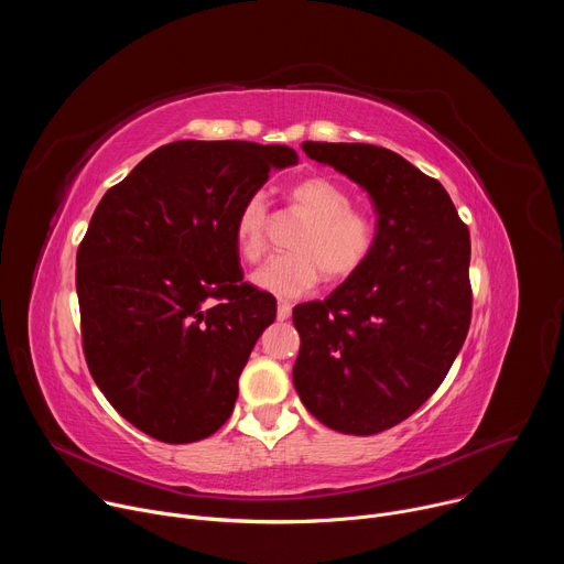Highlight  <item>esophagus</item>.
I'll list each match as a JSON object with an SVG mask.
<instances>
[{
  "label": "esophagus",
  "instance_id": "1",
  "mask_svg": "<svg viewBox=\"0 0 564 564\" xmlns=\"http://www.w3.org/2000/svg\"><path fill=\"white\" fill-rule=\"evenodd\" d=\"M290 314H292V305L285 303V301H281L279 307H276V318H279V321H285V318H290Z\"/></svg>",
  "mask_w": 564,
  "mask_h": 564
}]
</instances>
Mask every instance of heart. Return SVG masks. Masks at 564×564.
I'll use <instances>...</instances> for the list:
<instances>
[{
	"mask_svg": "<svg viewBox=\"0 0 564 564\" xmlns=\"http://www.w3.org/2000/svg\"><path fill=\"white\" fill-rule=\"evenodd\" d=\"M292 203L310 218L294 238V254L263 263L252 283L281 299H296L326 276L333 283L355 276L372 257L377 231L370 216L352 209V196L326 176H307L290 187ZM238 254L254 263L268 248V205L250 196L234 220Z\"/></svg>",
	"mask_w": 564,
	"mask_h": 564,
	"instance_id": "obj_1",
	"label": "heart"
}]
</instances>
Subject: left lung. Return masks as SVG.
I'll return each instance as SVG.
<instances>
[{
    "label": "left lung",
    "mask_w": 564,
    "mask_h": 564,
    "mask_svg": "<svg viewBox=\"0 0 564 564\" xmlns=\"http://www.w3.org/2000/svg\"><path fill=\"white\" fill-rule=\"evenodd\" d=\"M357 183L377 214L370 261L326 301L294 307L292 381L328 429L375 435L444 381L470 324V238L446 189L399 153L361 142L301 144Z\"/></svg>",
    "instance_id": "8db88e82"
}]
</instances>
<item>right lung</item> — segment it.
I'll return each mask as SVG.
<instances>
[{"label":"right lung","mask_w":564,"mask_h":564,"mask_svg":"<svg viewBox=\"0 0 564 564\" xmlns=\"http://www.w3.org/2000/svg\"><path fill=\"white\" fill-rule=\"evenodd\" d=\"M299 163L285 144L178 140L111 187L77 250L85 357L111 406L167 444L216 433L238 377L276 316L243 283L234 220L272 170Z\"/></svg>","instance_id":"obj_1"}]
</instances>
